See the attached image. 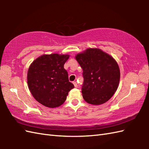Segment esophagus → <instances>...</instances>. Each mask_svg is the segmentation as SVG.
Here are the masks:
<instances>
[{"mask_svg": "<svg viewBox=\"0 0 149 149\" xmlns=\"http://www.w3.org/2000/svg\"><path fill=\"white\" fill-rule=\"evenodd\" d=\"M73 84H74V86H75V88H77V87H78V85H77V83H76V82H73Z\"/></svg>", "mask_w": 149, "mask_h": 149, "instance_id": "esophagus-1", "label": "esophagus"}]
</instances>
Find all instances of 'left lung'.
Here are the masks:
<instances>
[{"instance_id": "left-lung-1", "label": "left lung", "mask_w": 149, "mask_h": 149, "mask_svg": "<svg viewBox=\"0 0 149 149\" xmlns=\"http://www.w3.org/2000/svg\"><path fill=\"white\" fill-rule=\"evenodd\" d=\"M83 68V97L88 104L100 105L108 101L118 87L120 72L111 56L97 48H88L75 56Z\"/></svg>"}]
</instances>
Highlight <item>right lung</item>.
Returning a JSON list of instances; mask_svg holds the SVG:
<instances>
[{"mask_svg":"<svg viewBox=\"0 0 149 149\" xmlns=\"http://www.w3.org/2000/svg\"><path fill=\"white\" fill-rule=\"evenodd\" d=\"M69 57L68 54H43L30 65L28 87L33 97L42 105L50 108L61 106L74 88L64 68Z\"/></svg>","mask_w":149,"mask_h":149,"instance_id":"right-lung-1","label":"right lung"}]
</instances>
